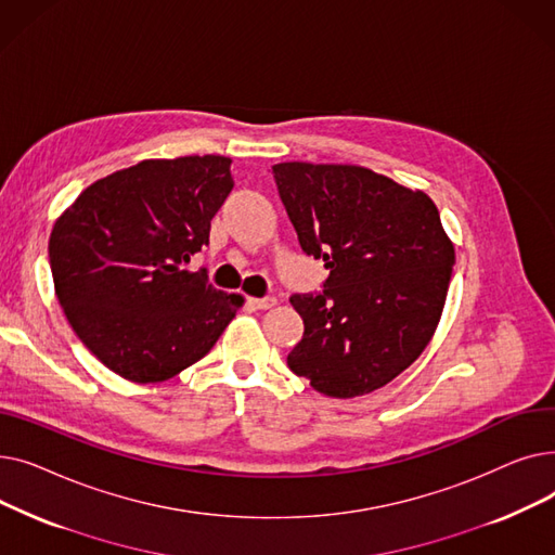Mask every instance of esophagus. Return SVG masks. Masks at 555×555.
<instances>
[{
	"label": "esophagus",
	"mask_w": 555,
	"mask_h": 555,
	"mask_svg": "<svg viewBox=\"0 0 555 555\" xmlns=\"http://www.w3.org/2000/svg\"><path fill=\"white\" fill-rule=\"evenodd\" d=\"M249 306L256 308V310H268V308H274L276 306V299L274 297H262V299H249Z\"/></svg>",
	"instance_id": "esophagus-1"
}]
</instances>
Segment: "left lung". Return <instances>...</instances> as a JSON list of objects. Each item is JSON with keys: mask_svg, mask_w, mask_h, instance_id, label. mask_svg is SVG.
<instances>
[{"mask_svg": "<svg viewBox=\"0 0 555 555\" xmlns=\"http://www.w3.org/2000/svg\"><path fill=\"white\" fill-rule=\"evenodd\" d=\"M301 249L328 270L324 293L295 295L304 337L287 366L331 398L391 383L429 344L446 306L454 245L423 193L351 164H274Z\"/></svg>", "mask_w": 555, "mask_h": 555, "instance_id": "1", "label": "left lung"}]
</instances>
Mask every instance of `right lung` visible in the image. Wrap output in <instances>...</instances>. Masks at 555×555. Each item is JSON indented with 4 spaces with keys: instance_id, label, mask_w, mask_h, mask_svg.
<instances>
[{
    "instance_id": "1",
    "label": "right lung",
    "mask_w": 555,
    "mask_h": 555,
    "mask_svg": "<svg viewBox=\"0 0 555 555\" xmlns=\"http://www.w3.org/2000/svg\"><path fill=\"white\" fill-rule=\"evenodd\" d=\"M231 159H143L55 220L49 262L74 333L116 375L162 383L207 356L243 306L189 272L233 189Z\"/></svg>"
}]
</instances>
